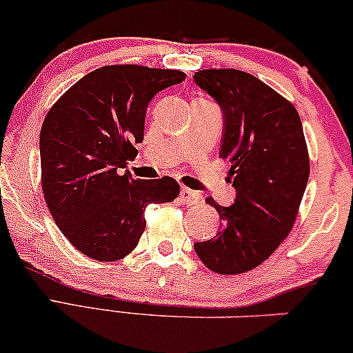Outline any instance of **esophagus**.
<instances>
[{"label":"esophagus","instance_id":"1","mask_svg":"<svg viewBox=\"0 0 353 353\" xmlns=\"http://www.w3.org/2000/svg\"><path fill=\"white\" fill-rule=\"evenodd\" d=\"M180 199L185 204H194L199 201V194L196 191H191L190 188H181L180 191Z\"/></svg>","mask_w":353,"mask_h":353}]
</instances>
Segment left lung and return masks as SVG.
<instances>
[{"instance_id": "left-lung-1", "label": "left lung", "mask_w": 353, "mask_h": 353, "mask_svg": "<svg viewBox=\"0 0 353 353\" xmlns=\"http://www.w3.org/2000/svg\"><path fill=\"white\" fill-rule=\"evenodd\" d=\"M194 82L223 112L219 157L230 163L236 199L223 208L212 240L194 243L196 254L222 276L248 272L285 240L296 221L310 176V155L294 105L258 77L240 70H203Z\"/></svg>"}]
</instances>
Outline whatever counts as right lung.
Segmentation results:
<instances>
[{
    "instance_id": "obj_1",
    "label": "right lung",
    "mask_w": 353,
    "mask_h": 353,
    "mask_svg": "<svg viewBox=\"0 0 353 353\" xmlns=\"http://www.w3.org/2000/svg\"><path fill=\"white\" fill-rule=\"evenodd\" d=\"M186 79L183 71L139 65L99 68L71 85L40 130L42 190L68 241L97 261L123 259L145 228L149 204L172 203V176L134 180L123 173L144 139L155 94Z\"/></svg>"
}]
</instances>
